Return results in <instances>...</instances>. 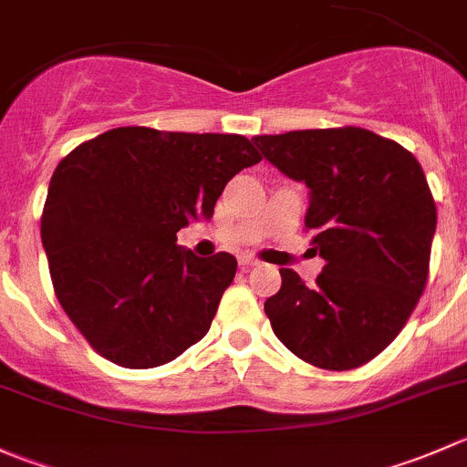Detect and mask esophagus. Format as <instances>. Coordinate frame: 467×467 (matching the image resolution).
Here are the masks:
<instances>
[{
    "mask_svg": "<svg viewBox=\"0 0 467 467\" xmlns=\"http://www.w3.org/2000/svg\"><path fill=\"white\" fill-rule=\"evenodd\" d=\"M257 265H260V262H257L253 255H242V257H239V266H242V269H251V266H257Z\"/></svg>",
    "mask_w": 467,
    "mask_h": 467,
    "instance_id": "34e87169",
    "label": "esophagus"
}]
</instances>
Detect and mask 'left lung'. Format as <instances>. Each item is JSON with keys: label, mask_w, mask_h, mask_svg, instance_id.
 Returning <instances> with one entry per match:
<instances>
[{"label": "left lung", "mask_w": 467, "mask_h": 467, "mask_svg": "<svg viewBox=\"0 0 467 467\" xmlns=\"http://www.w3.org/2000/svg\"><path fill=\"white\" fill-rule=\"evenodd\" d=\"M262 157L310 189L306 230L326 265L306 287L280 269L265 312L306 363L344 372L401 333L429 278L436 201L420 161L363 128L253 137Z\"/></svg>", "instance_id": "1"}]
</instances>
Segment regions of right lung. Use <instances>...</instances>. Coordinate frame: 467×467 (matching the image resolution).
Segmentation results:
<instances>
[{
	"label": "right lung",
	"mask_w": 467,
	"mask_h": 467,
	"mask_svg": "<svg viewBox=\"0 0 467 467\" xmlns=\"http://www.w3.org/2000/svg\"><path fill=\"white\" fill-rule=\"evenodd\" d=\"M260 160L242 134L116 128L58 161L40 237L63 312L102 358L160 368L205 337L237 260L175 234Z\"/></svg>",
	"instance_id": "1"
}]
</instances>
